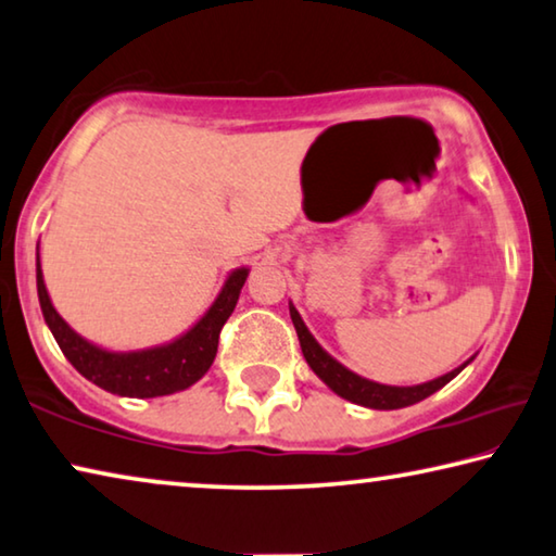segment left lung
I'll use <instances>...</instances> for the list:
<instances>
[{
	"label": "left lung",
	"instance_id": "8db88e82",
	"mask_svg": "<svg viewBox=\"0 0 556 556\" xmlns=\"http://www.w3.org/2000/svg\"><path fill=\"white\" fill-rule=\"evenodd\" d=\"M288 307H290V320H293L295 332H298V340H301L303 357H305V363L311 365V370L318 375V378L326 382V386L336 392V395L345 397L355 405L370 407V409H400V407L420 403V400L430 397L432 392L445 388L452 378H457V375L475 361V355H472L469 361L455 367L452 372L442 375V378L420 382V386H407V388L382 386V382L367 380V378H363V375L348 370L343 363H338L336 357H332L328 350H323L318 340L313 338V332L307 330V326L301 318V313L295 311V305L288 303Z\"/></svg>",
	"mask_w": 556,
	"mask_h": 556
}]
</instances>
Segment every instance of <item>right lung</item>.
<instances>
[{
    "label": "right lung",
    "mask_w": 556,
    "mask_h": 556,
    "mask_svg": "<svg viewBox=\"0 0 556 556\" xmlns=\"http://www.w3.org/2000/svg\"><path fill=\"white\" fill-rule=\"evenodd\" d=\"M251 268H233L206 313L181 336L141 350H106L81 338L51 303L37 245V293L45 323L76 370L101 390L122 397H161L191 388L208 372L218 350L220 328L233 313Z\"/></svg>",
    "instance_id": "right-lung-1"
}]
</instances>
